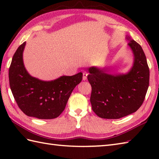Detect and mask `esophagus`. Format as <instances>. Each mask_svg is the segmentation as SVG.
Returning <instances> with one entry per match:
<instances>
[{
  "label": "esophagus",
  "mask_w": 159,
  "mask_h": 159,
  "mask_svg": "<svg viewBox=\"0 0 159 159\" xmlns=\"http://www.w3.org/2000/svg\"><path fill=\"white\" fill-rule=\"evenodd\" d=\"M87 73L86 72H84L83 74V80H85L87 79Z\"/></svg>",
  "instance_id": "obj_1"
}]
</instances>
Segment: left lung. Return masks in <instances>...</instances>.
Here are the masks:
<instances>
[{"label":"left lung","mask_w":159,"mask_h":159,"mask_svg":"<svg viewBox=\"0 0 159 159\" xmlns=\"http://www.w3.org/2000/svg\"><path fill=\"white\" fill-rule=\"evenodd\" d=\"M134 63L126 74H110L105 70L89 67L87 79L92 86V110L104 119H120L135 112L143 104L149 86L150 70L141 46L127 38Z\"/></svg>","instance_id":"left-lung-1"}]
</instances>
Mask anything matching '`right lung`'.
<instances>
[{"instance_id": "1", "label": "right lung", "mask_w": 159, "mask_h": 159, "mask_svg": "<svg viewBox=\"0 0 159 159\" xmlns=\"http://www.w3.org/2000/svg\"><path fill=\"white\" fill-rule=\"evenodd\" d=\"M26 44L20 45L13 56L9 70L10 88L22 112L38 119H54L60 116L73 89L81 82L83 73L63 76L51 81L31 76L24 66L22 53Z\"/></svg>"}]
</instances>
